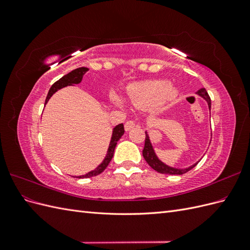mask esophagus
<instances>
[{
    "instance_id": "obj_1",
    "label": "esophagus",
    "mask_w": 250,
    "mask_h": 250,
    "mask_svg": "<svg viewBox=\"0 0 250 250\" xmlns=\"http://www.w3.org/2000/svg\"><path fill=\"white\" fill-rule=\"evenodd\" d=\"M134 126H135V123L133 122V121H127V122L125 123V130L129 131V130L132 129Z\"/></svg>"
}]
</instances>
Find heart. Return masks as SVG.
<instances>
[{
    "label": "heart",
    "mask_w": 250,
    "mask_h": 250,
    "mask_svg": "<svg viewBox=\"0 0 250 250\" xmlns=\"http://www.w3.org/2000/svg\"><path fill=\"white\" fill-rule=\"evenodd\" d=\"M177 96V90L170 85L168 81L148 80L134 83L127 92V100L134 107L153 111L163 110ZM118 104H123L119 97H113Z\"/></svg>",
    "instance_id": "1"
}]
</instances>
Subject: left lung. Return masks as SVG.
I'll use <instances>...</instances> for the list:
<instances>
[{
  "label": "left lung",
  "mask_w": 250,
  "mask_h": 250,
  "mask_svg": "<svg viewBox=\"0 0 250 250\" xmlns=\"http://www.w3.org/2000/svg\"><path fill=\"white\" fill-rule=\"evenodd\" d=\"M197 94L200 97H202L203 99L208 102V108L210 110L211 102H210V98H209L208 92L206 90V88L198 89ZM145 133H146V138H145V146H144V149H143V156H144V158H145V161L148 163L150 167L154 169L155 171H157L158 173L170 174V175H181V174H185L188 171H190L191 169H193L195 166L198 164V163H196L195 165L191 166V167L186 168V169H176V168H172V167H169V166H167V165H165L163 162H161L157 158V156L154 152V150H153V147L150 143L149 135L147 134V132H145Z\"/></svg>",
  "instance_id": "obj_1"
}]
</instances>
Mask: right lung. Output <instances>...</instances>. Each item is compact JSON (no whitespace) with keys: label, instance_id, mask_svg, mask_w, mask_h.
Listing matches in <instances>:
<instances>
[{"label":"right lung","instance_id":"1","mask_svg":"<svg viewBox=\"0 0 250 250\" xmlns=\"http://www.w3.org/2000/svg\"><path fill=\"white\" fill-rule=\"evenodd\" d=\"M87 71H88L87 67H78V69L74 70V71L70 72L69 74L64 75L63 77H62L58 81H56L54 84L51 86L44 104H46L49 101V99L52 97V95L56 93L58 89L62 88L64 86H67V85L78 84V83H80L81 80H82L83 75H84ZM124 132H125V130H124V125L123 124H119L118 126L113 128L111 141H110L109 147H108V150H107V154H106V156H105L104 161L99 166H98V167L95 170L88 172L87 174H85V175L78 176V178H88V177H92V176H97V175H99L100 173H102L105 169H106V167L108 166V164L110 163L111 158L113 156V152H115V148L117 146V143L121 139V137H122V135L124 134Z\"/></svg>","mask_w":250,"mask_h":250}]
</instances>
